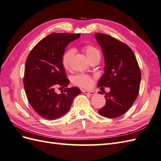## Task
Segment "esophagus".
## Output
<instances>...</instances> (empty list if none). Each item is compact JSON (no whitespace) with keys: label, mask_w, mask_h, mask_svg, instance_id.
Returning a JSON list of instances; mask_svg holds the SVG:
<instances>
[{"label":"esophagus","mask_w":161,"mask_h":161,"mask_svg":"<svg viewBox=\"0 0 161 161\" xmlns=\"http://www.w3.org/2000/svg\"><path fill=\"white\" fill-rule=\"evenodd\" d=\"M83 93L86 95H95V92L92 91H87V90H83L82 91Z\"/></svg>","instance_id":"34e87169"}]
</instances>
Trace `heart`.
Listing matches in <instances>:
<instances>
[{
  "mask_svg": "<svg viewBox=\"0 0 161 161\" xmlns=\"http://www.w3.org/2000/svg\"><path fill=\"white\" fill-rule=\"evenodd\" d=\"M84 52L86 54V55L88 60H91L94 57H100V53L96 47L91 45L84 46L83 47ZM75 51L73 49H69L66 50L62 56V65L65 68H68L70 66V64L72 58L74 55ZM92 77L89 75L80 74L75 76L73 78V83L77 86L83 87V88H88L92 84Z\"/></svg>",
  "mask_w": 161,
  "mask_h": 161,
  "instance_id": "b5f03b06",
  "label": "heart"
}]
</instances>
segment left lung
Segmentation results:
<instances>
[{
	"label": "left lung",
	"mask_w": 161,
	"mask_h": 161,
	"mask_svg": "<svg viewBox=\"0 0 161 161\" xmlns=\"http://www.w3.org/2000/svg\"><path fill=\"white\" fill-rule=\"evenodd\" d=\"M104 57V74L97 86L109 87L105 94L106 104L98 111L104 117L115 118L127 111L138 97L141 72L132 50L110 35L95 33ZM98 93L104 94L100 91Z\"/></svg>",
	"instance_id": "left-lung-1"
}]
</instances>
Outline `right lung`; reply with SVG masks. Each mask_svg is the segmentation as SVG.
I'll list each match as a JSON object with an SVG mask.
<instances>
[{
	"instance_id": "1",
	"label": "right lung",
	"mask_w": 161,
	"mask_h": 161,
	"mask_svg": "<svg viewBox=\"0 0 161 161\" xmlns=\"http://www.w3.org/2000/svg\"><path fill=\"white\" fill-rule=\"evenodd\" d=\"M80 36V34H50L33 47L27 58L24 88L30 105L44 118L55 119L66 114L81 93L77 87L67 88L69 80L61 61L68 43ZM57 86L65 89L57 94Z\"/></svg>"
}]
</instances>
